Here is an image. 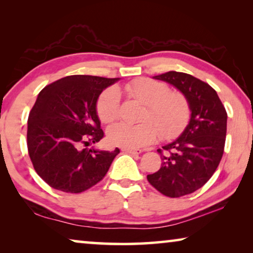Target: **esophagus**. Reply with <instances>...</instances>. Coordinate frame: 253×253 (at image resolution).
I'll return each instance as SVG.
<instances>
[{"instance_id": "1", "label": "esophagus", "mask_w": 253, "mask_h": 253, "mask_svg": "<svg viewBox=\"0 0 253 253\" xmlns=\"http://www.w3.org/2000/svg\"><path fill=\"white\" fill-rule=\"evenodd\" d=\"M122 151L124 153H129V154H136V155H139L143 151L142 149H131V148H123Z\"/></svg>"}]
</instances>
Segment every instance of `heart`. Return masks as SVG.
<instances>
[{
    "label": "heart",
    "instance_id": "b5f03b06",
    "mask_svg": "<svg viewBox=\"0 0 253 253\" xmlns=\"http://www.w3.org/2000/svg\"><path fill=\"white\" fill-rule=\"evenodd\" d=\"M126 95L145 105L139 125L119 123L108 130L111 145L123 148L136 149L153 143L158 130L164 138L177 135L186 125L190 117V107L186 98L178 91H168L169 88L161 81L138 78L124 85ZM119 93L109 88L101 93L97 101V114L105 124L113 123L118 116Z\"/></svg>",
    "mask_w": 253,
    "mask_h": 253
}]
</instances>
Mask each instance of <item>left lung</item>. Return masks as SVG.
I'll use <instances>...</instances> for the list:
<instances>
[{
  "mask_svg": "<svg viewBox=\"0 0 253 253\" xmlns=\"http://www.w3.org/2000/svg\"><path fill=\"white\" fill-rule=\"evenodd\" d=\"M153 78L172 84L190 107V121L181 135L157 151L161 169L147 175L162 194L179 198L199 190L215 172L224 151L228 115L216 91L193 76L169 71Z\"/></svg>",
  "mask_w": 253,
  "mask_h": 253,
  "instance_id": "8db88e82",
  "label": "left lung"
}]
</instances>
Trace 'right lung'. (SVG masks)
I'll return each mask as SVG.
<instances>
[{"label":"right lung","instance_id":"right-lung-1","mask_svg":"<svg viewBox=\"0 0 253 253\" xmlns=\"http://www.w3.org/2000/svg\"><path fill=\"white\" fill-rule=\"evenodd\" d=\"M119 78L68 76L38 95L28 119V151L38 175L55 190L80 193L100 182L119 153L88 148L104 137L97 101Z\"/></svg>","mask_w":253,"mask_h":253}]
</instances>
